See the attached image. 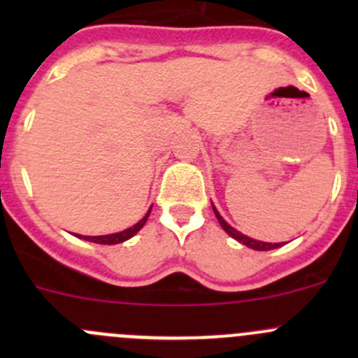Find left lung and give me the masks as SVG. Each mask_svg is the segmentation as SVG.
Masks as SVG:
<instances>
[{"label":"left lung","mask_w":358,"mask_h":358,"mask_svg":"<svg viewBox=\"0 0 358 358\" xmlns=\"http://www.w3.org/2000/svg\"><path fill=\"white\" fill-rule=\"evenodd\" d=\"M213 211H215V215H216V218H218V222H220V225H222V229L225 230V232L229 234L230 237H234V239H236V241H239L241 244H244V246H248V248L255 249V251H270V249L280 248V244L262 243V241H255V239H251V237L244 236V234H241L239 230H236V229H234V227H230L229 223H227L225 220H223L222 216H220L218 209H216L215 206H213Z\"/></svg>","instance_id":"8db88e82"}]
</instances>
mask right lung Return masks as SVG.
<instances>
[{
    "instance_id": "add662e5",
    "label": "right lung",
    "mask_w": 358,
    "mask_h": 358,
    "mask_svg": "<svg viewBox=\"0 0 358 358\" xmlns=\"http://www.w3.org/2000/svg\"><path fill=\"white\" fill-rule=\"evenodd\" d=\"M150 209H152V206H150ZM150 209L147 211V215L143 216L142 220H140L136 225L129 227V229L122 230V232H117V234H109V236H78L81 237V239L85 241H90V243H96V244H119V243H124V241L131 239L133 236H135L136 232H138L140 229H142L143 225H145L147 218H149L150 215Z\"/></svg>"
}]
</instances>
